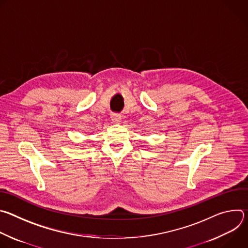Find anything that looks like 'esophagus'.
I'll return each mask as SVG.
<instances>
[{
    "mask_svg": "<svg viewBox=\"0 0 248 248\" xmlns=\"http://www.w3.org/2000/svg\"><path fill=\"white\" fill-rule=\"evenodd\" d=\"M111 119H112V121H113L114 123L120 124V122H121V120H122V116H121L120 114H112Z\"/></svg>",
    "mask_w": 248,
    "mask_h": 248,
    "instance_id": "1",
    "label": "esophagus"
}]
</instances>
